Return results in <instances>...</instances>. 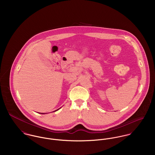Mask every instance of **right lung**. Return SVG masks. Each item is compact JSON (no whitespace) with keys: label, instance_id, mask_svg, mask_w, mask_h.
Wrapping results in <instances>:
<instances>
[{"label":"right lung","instance_id":"obj_1","mask_svg":"<svg viewBox=\"0 0 155 155\" xmlns=\"http://www.w3.org/2000/svg\"><path fill=\"white\" fill-rule=\"evenodd\" d=\"M56 110V111H57ZM42 114H44V113H42Z\"/></svg>","mask_w":155,"mask_h":155}]
</instances>
